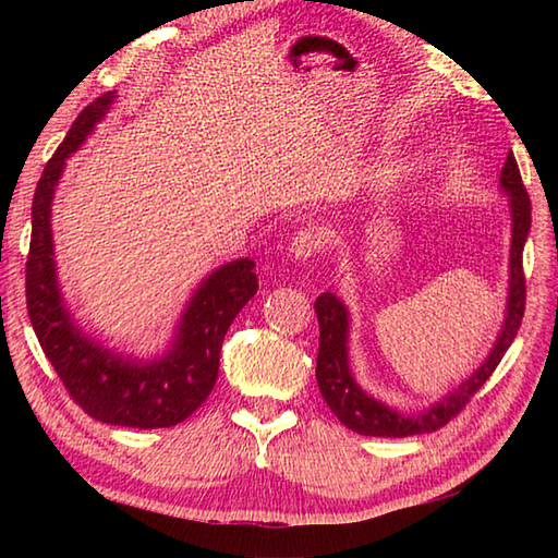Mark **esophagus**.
<instances>
[{
    "label": "esophagus",
    "mask_w": 558,
    "mask_h": 558,
    "mask_svg": "<svg viewBox=\"0 0 558 558\" xmlns=\"http://www.w3.org/2000/svg\"><path fill=\"white\" fill-rule=\"evenodd\" d=\"M323 233H317L315 229H300L290 241V256L298 260H307L317 256V253L323 251Z\"/></svg>",
    "instance_id": "obj_1"
}]
</instances>
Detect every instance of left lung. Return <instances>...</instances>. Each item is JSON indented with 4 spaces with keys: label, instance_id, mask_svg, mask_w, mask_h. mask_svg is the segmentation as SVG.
I'll list each match as a JSON object with an SVG mask.
<instances>
[{
    "label": "left lung",
    "instance_id": "left-lung-1",
    "mask_svg": "<svg viewBox=\"0 0 558 558\" xmlns=\"http://www.w3.org/2000/svg\"><path fill=\"white\" fill-rule=\"evenodd\" d=\"M502 189L509 194V206H512V256H509V302H507V317L505 327L497 337V344L493 354L485 359V364L470 376V379L458 386L456 391L448 393L440 403L430 405L428 411L403 415L399 411L389 409L386 403L372 399L369 393L359 389L352 379L347 362V329L349 317L347 307L339 302L332 292H323L315 300V313L319 323V352H317V384L323 391V399L329 409L344 423L347 428L362 436H379V438H405L418 436V433H433L446 426L448 421L465 409L472 396L483 389L485 381L493 376L497 364L502 362L509 344L514 342L524 317V302H526V280H524V266L522 253L524 241L532 226V202L519 174L514 155H507V162L502 167Z\"/></svg>",
    "mask_w": 558,
    "mask_h": 558
}]
</instances>
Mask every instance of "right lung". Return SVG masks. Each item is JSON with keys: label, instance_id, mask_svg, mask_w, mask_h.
<instances>
[{"label": "right lung", "instance_id": "1", "mask_svg": "<svg viewBox=\"0 0 558 558\" xmlns=\"http://www.w3.org/2000/svg\"><path fill=\"white\" fill-rule=\"evenodd\" d=\"M112 98L116 93H106L81 110L36 184L26 256V310L46 359L71 399L90 418L110 426L169 428L189 418L211 393L223 337L258 290L253 272L256 263L241 258L211 272L189 302L172 349L155 362H125L81 335L63 310L56 282L51 199L65 157L78 149L93 125L106 116Z\"/></svg>", "mask_w": 558, "mask_h": 558}]
</instances>
